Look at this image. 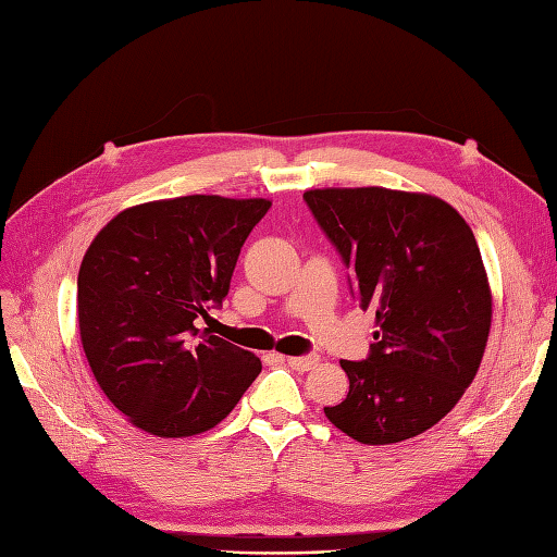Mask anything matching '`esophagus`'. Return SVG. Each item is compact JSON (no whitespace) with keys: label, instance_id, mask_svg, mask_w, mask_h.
I'll return each instance as SVG.
<instances>
[{"label":"esophagus","instance_id":"34e87169","mask_svg":"<svg viewBox=\"0 0 557 557\" xmlns=\"http://www.w3.org/2000/svg\"><path fill=\"white\" fill-rule=\"evenodd\" d=\"M285 363H288L293 370L307 372V370H313L315 366H319V356H290V358H285Z\"/></svg>","mask_w":557,"mask_h":557}]
</instances>
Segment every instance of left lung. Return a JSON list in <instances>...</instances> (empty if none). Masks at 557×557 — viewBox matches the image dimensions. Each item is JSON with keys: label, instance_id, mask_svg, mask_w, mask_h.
Returning <instances> with one entry per match:
<instances>
[{"label": "left lung", "instance_id": "left-lung-1", "mask_svg": "<svg viewBox=\"0 0 557 557\" xmlns=\"http://www.w3.org/2000/svg\"><path fill=\"white\" fill-rule=\"evenodd\" d=\"M305 201L377 325L368 358L339 363L349 394L325 417L366 445L414 438L455 408L485 354L492 293L475 236L431 194L327 187Z\"/></svg>", "mask_w": 557, "mask_h": 557}]
</instances>
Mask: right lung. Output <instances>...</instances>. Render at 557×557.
Listing matches in <instances>:
<instances>
[{
    "instance_id": "add662e5",
    "label": "right lung",
    "mask_w": 557,
    "mask_h": 557,
    "mask_svg": "<svg viewBox=\"0 0 557 557\" xmlns=\"http://www.w3.org/2000/svg\"><path fill=\"white\" fill-rule=\"evenodd\" d=\"M272 201L215 194L149 201L112 218L77 278L84 354L133 426L187 438L220 424L258 377V356L197 327L222 305L238 252Z\"/></svg>"
}]
</instances>
